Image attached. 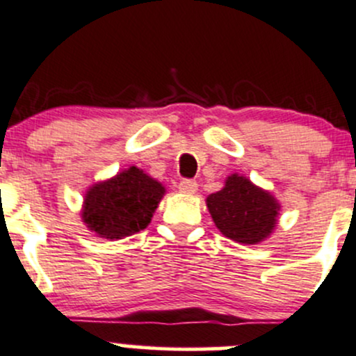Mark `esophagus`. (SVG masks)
<instances>
[{
	"instance_id": "1",
	"label": "esophagus",
	"mask_w": 356,
	"mask_h": 356,
	"mask_svg": "<svg viewBox=\"0 0 356 356\" xmlns=\"http://www.w3.org/2000/svg\"><path fill=\"white\" fill-rule=\"evenodd\" d=\"M196 189H198V184L191 179H184V181L179 182V191L184 193V195H195Z\"/></svg>"
}]
</instances>
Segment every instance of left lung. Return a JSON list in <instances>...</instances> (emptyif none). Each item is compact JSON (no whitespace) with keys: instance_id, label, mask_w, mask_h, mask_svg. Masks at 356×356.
<instances>
[{"instance_id":"obj_1","label":"left lung","mask_w":356,"mask_h":356,"mask_svg":"<svg viewBox=\"0 0 356 356\" xmlns=\"http://www.w3.org/2000/svg\"><path fill=\"white\" fill-rule=\"evenodd\" d=\"M207 208L225 238L239 245H258L274 232L281 203L245 175L231 174L220 191L208 196Z\"/></svg>"}]
</instances>
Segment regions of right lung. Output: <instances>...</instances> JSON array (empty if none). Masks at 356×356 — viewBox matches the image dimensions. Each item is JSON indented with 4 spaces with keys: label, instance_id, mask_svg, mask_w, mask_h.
Returning a JSON list of instances; mask_svg holds the SVG:
<instances>
[{
    "label": "right lung",
    "instance_id": "right-lung-1",
    "mask_svg": "<svg viewBox=\"0 0 356 356\" xmlns=\"http://www.w3.org/2000/svg\"><path fill=\"white\" fill-rule=\"evenodd\" d=\"M167 189L143 168L129 167L86 191L81 217L95 236L118 241L143 231Z\"/></svg>",
    "mask_w": 356,
    "mask_h": 356
}]
</instances>
